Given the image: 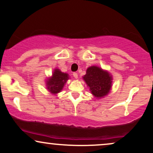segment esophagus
Wrapping results in <instances>:
<instances>
[{
    "label": "esophagus",
    "instance_id": "obj_1",
    "mask_svg": "<svg viewBox=\"0 0 153 153\" xmlns=\"http://www.w3.org/2000/svg\"><path fill=\"white\" fill-rule=\"evenodd\" d=\"M73 76L74 77V79H78V74H77V73H76V72H74V73H73Z\"/></svg>",
    "mask_w": 153,
    "mask_h": 153
}]
</instances>
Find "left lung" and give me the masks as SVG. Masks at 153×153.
<instances>
[{
    "instance_id": "8db88e82",
    "label": "left lung",
    "mask_w": 153,
    "mask_h": 153,
    "mask_svg": "<svg viewBox=\"0 0 153 153\" xmlns=\"http://www.w3.org/2000/svg\"><path fill=\"white\" fill-rule=\"evenodd\" d=\"M83 79L97 99H101L108 95L112 87V75L97 66L88 67Z\"/></svg>"
}]
</instances>
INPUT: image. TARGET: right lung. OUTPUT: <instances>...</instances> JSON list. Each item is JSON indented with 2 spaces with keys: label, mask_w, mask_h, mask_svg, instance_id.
Returning a JSON list of instances; mask_svg holds the SVG:
<instances>
[{
  "label": "right lung",
  "mask_w": 153,
  "mask_h": 153,
  "mask_svg": "<svg viewBox=\"0 0 153 153\" xmlns=\"http://www.w3.org/2000/svg\"><path fill=\"white\" fill-rule=\"evenodd\" d=\"M69 79V76L67 73L61 71L56 68L52 71V76L45 79L46 88L51 94L56 95L62 91L64 86Z\"/></svg>",
  "instance_id": "add662e5"
}]
</instances>
